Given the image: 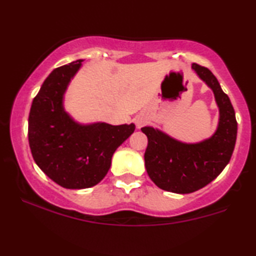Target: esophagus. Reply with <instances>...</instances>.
Wrapping results in <instances>:
<instances>
[{
    "label": "esophagus",
    "instance_id": "obj_1",
    "mask_svg": "<svg viewBox=\"0 0 256 256\" xmlns=\"http://www.w3.org/2000/svg\"><path fill=\"white\" fill-rule=\"evenodd\" d=\"M146 120L144 118V116H138V118H136V124L138 128H141L142 125L146 124Z\"/></svg>",
    "mask_w": 256,
    "mask_h": 256
}]
</instances>
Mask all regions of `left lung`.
I'll list each match as a JSON object with an SVG mask.
<instances>
[{
	"label": "left lung",
	"instance_id": "8db88e82",
	"mask_svg": "<svg viewBox=\"0 0 256 256\" xmlns=\"http://www.w3.org/2000/svg\"><path fill=\"white\" fill-rule=\"evenodd\" d=\"M192 68L214 94L219 108L214 133L203 141L186 144L159 128H141L148 138L144 154L146 172L158 188L177 194L196 192L214 180L230 160L237 136L235 110L216 78L198 64L193 63Z\"/></svg>",
	"mask_w": 256,
	"mask_h": 256
}]
</instances>
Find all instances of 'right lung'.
<instances>
[{"label": "right lung", "instance_id": "right-lung-1", "mask_svg": "<svg viewBox=\"0 0 256 256\" xmlns=\"http://www.w3.org/2000/svg\"><path fill=\"white\" fill-rule=\"evenodd\" d=\"M82 62L52 71L34 98L28 120L34 162L56 184L70 190L97 185L110 170L116 149L136 130L133 123L82 124L66 110L64 94Z\"/></svg>", "mask_w": 256, "mask_h": 256}]
</instances>
